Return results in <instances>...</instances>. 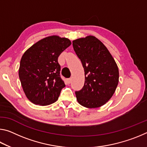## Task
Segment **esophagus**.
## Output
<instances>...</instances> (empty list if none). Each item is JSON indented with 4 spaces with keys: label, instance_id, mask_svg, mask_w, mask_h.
Returning a JSON list of instances; mask_svg holds the SVG:
<instances>
[{
    "label": "esophagus",
    "instance_id": "esophagus-1",
    "mask_svg": "<svg viewBox=\"0 0 147 147\" xmlns=\"http://www.w3.org/2000/svg\"><path fill=\"white\" fill-rule=\"evenodd\" d=\"M71 82V78H68L67 80V83L68 84H70Z\"/></svg>",
    "mask_w": 147,
    "mask_h": 147
}]
</instances>
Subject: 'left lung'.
<instances>
[{"instance_id":"left-lung-1","label":"left lung","mask_w":147,"mask_h":147,"mask_svg":"<svg viewBox=\"0 0 147 147\" xmlns=\"http://www.w3.org/2000/svg\"><path fill=\"white\" fill-rule=\"evenodd\" d=\"M74 51L85 72L84 86L75 94L78 103L86 108L103 106L115 93L119 83V69L105 45L89 36L73 41Z\"/></svg>"}]
</instances>
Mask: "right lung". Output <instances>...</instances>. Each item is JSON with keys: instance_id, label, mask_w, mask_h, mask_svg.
<instances>
[{"instance_id": "right-lung-1", "label": "right lung", "mask_w": 147, "mask_h": 147, "mask_svg": "<svg viewBox=\"0 0 147 147\" xmlns=\"http://www.w3.org/2000/svg\"><path fill=\"white\" fill-rule=\"evenodd\" d=\"M71 45L69 39L53 36L33 45L20 62L19 76L30 101L47 106L58 100L65 83L60 76L59 56Z\"/></svg>"}]
</instances>
